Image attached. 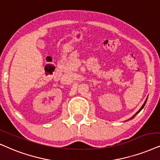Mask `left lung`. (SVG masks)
Returning <instances> with one entry per match:
<instances>
[{
    "label": "left lung",
    "mask_w": 160,
    "mask_h": 160,
    "mask_svg": "<svg viewBox=\"0 0 160 160\" xmlns=\"http://www.w3.org/2000/svg\"><path fill=\"white\" fill-rule=\"evenodd\" d=\"M146 101H147V99H146V100H145V102H144V104H143V105H142V107H141V108H140V109H139V110L138 111V112H137V114H138V113H139V112H140V111H141V110H142V109L143 108H144L145 105V103H146ZM136 114H135V115H136ZM135 115H134V117H135Z\"/></svg>",
    "instance_id": "left-lung-1"
}]
</instances>
